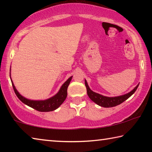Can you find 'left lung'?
<instances>
[{"label": "left lung", "instance_id": "obj_1", "mask_svg": "<svg viewBox=\"0 0 152 152\" xmlns=\"http://www.w3.org/2000/svg\"><path fill=\"white\" fill-rule=\"evenodd\" d=\"M138 84L134 88H133L132 91L129 92V93L125 94L124 95H121V96H115V97H108L105 96H102V95L98 94L96 92H94L92 91H91V88H89L87 83L86 80H85V86L86 87V91H87V94L89 96L92 101L95 103L97 104L99 106L105 107V108H109V107H115L117 105H119L121 104L122 102L126 101L127 99H129L132 95L134 93L136 90L138 88L139 86Z\"/></svg>", "mask_w": 152, "mask_h": 152}]
</instances>
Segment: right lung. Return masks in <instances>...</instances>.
<instances>
[{"label":"right lung","instance_id":"obj_1","mask_svg":"<svg viewBox=\"0 0 152 152\" xmlns=\"http://www.w3.org/2000/svg\"><path fill=\"white\" fill-rule=\"evenodd\" d=\"M72 78V76L70 77V78L64 82L63 85L61 86L60 91H58L57 94L54 95L53 96L50 98V99L43 100V101H33V100L27 99L24 96H23L22 95H20L19 94V92L17 91L13 82L12 81L11 78V80L15 94H16L17 96L19 98V99L20 101L23 102L24 104H27V106L38 110V111L50 112L57 109L66 100L67 94H68V93H67V89H68L69 84L70 83Z\"/></svg>","mask_w":152,"mask_h":152}]
</instances>
